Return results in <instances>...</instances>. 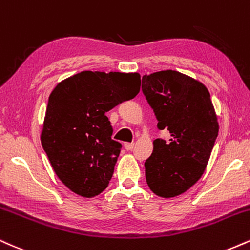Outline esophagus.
Here are the masks:
<instances>
[{
	"instance_id": "34e87169",
	"label": "esophagus",
	"mask_w": 250,
	"mask_h": 250,
	"mask_svg": "<svg viewBox=\"0 0 250 250\" xmlns=\"http://www.w3.org/2000/svg\"><path fill=\"white\" fill-rule=\"evenodd\" d=\"M124 146H125V148L127 149V151H132V149L134 148V144H132V143H126Z\"/></svg>"
}]
</instances>
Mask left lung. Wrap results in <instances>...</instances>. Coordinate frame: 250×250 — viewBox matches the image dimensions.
Returning a JSON list of instances; mask_svg holds the SVG:
<instances>
[{
    "label": "left lung",
    "instance_id": "1",
    "mask_svg": "<svg viewBox=\"0 0 250 250\" xmlns=\"http://www.w3.org/2000/svg\"><path fill=\"white\" fill-rule=\"evenodd\" d=\"M142 90L169 143L155 139L145 161L146 183L161 198H174L194 185L206 169L219 123L209 91L201 82L165 70L143 76Z\"/></svg>",
    "mask_w": 250,
    "mask_h": 250
}]
</instances>
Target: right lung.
I'll return each instance as SVG.
<instances>
[{"label":"right lung","instance_id":"1","mask_svg":"<svg viewBox=\"0 0 250 250\" xmlns=\"http://www.w3.org/2000/svg\"><path fill=\"white\" fill-rule=\"evenodd\" d=\"M140 90L139 73L82 71L49 96L42 146L60 180L84 198L101 194L112 178L122 144L105 113Z\"/></svg>","mask_w":250,"mask_h":250}]
</instances>
